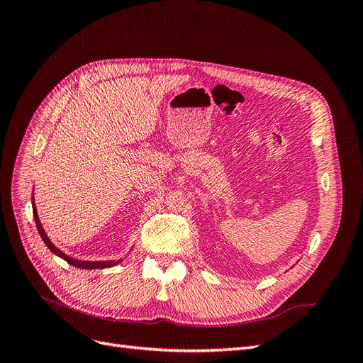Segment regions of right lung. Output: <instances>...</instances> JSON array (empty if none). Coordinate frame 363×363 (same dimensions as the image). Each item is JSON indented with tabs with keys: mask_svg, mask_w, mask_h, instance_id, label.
Instances as JSON below:
<instances>
[{
	"mask_svg": "<svg viewBox=\"0 0 363 363\" xmlns=\"http://www.w3.org/2000/svg\"><path fill=\"white\" fill-rule=\"evenodd\" d=\"M31 206H33V216H35V223H36L38 232H39L42 240H43V242H45V245L50 248L51 252H54V255L59 256L60 259L67 260L69 265L77 267V268H82V269H103V268L115 267V265H118V263L123 262V259H119V260H79V259H74V257H71L68 255H65L62 250H59L56 245L51 242L50 238L45 233V230H43V227L40 224L39 215H38V211H36V203H35V199H33V196H31Z\"/></svg>",
	"mask_w": 363,
	"mask_h": 363,
	"instance_id": "right-lung-1",
	"label": "right lung"
}]
</instances>
